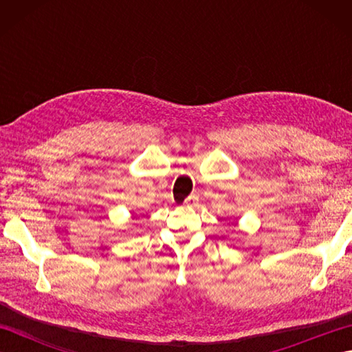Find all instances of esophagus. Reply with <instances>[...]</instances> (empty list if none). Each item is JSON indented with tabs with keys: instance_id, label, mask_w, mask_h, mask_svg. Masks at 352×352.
<instances>
[{
	"instance_id": "1",
	"label": "esophagus",
	"mask_w": 352,
	"mask_h": 352,
	"mask_svg": "<svg viewBox=\"0 0 352 352\" xmlns=\"http://www.w3.org/2000/svg\"><path fill=\"white\" fill-rule=\"evenodd\" d=\"M197 201H198V198H197L195 195H190L188 199L184 201V204H186V206H192V204H195Z\"/></svg>"
}]
</instances>
